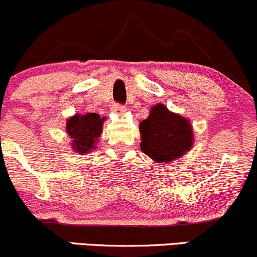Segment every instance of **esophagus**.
<instances>
[{
    "instance_id": "esophagus-1",
    "label": "esophagus",
    "mask_w": 257,
    "mask_h": 257,
    "mask_svg": "<svg viewBox=\"0 0 257 257\" xmlns=\"http://www.w3.org/2000/svg\"><path fill=\"white\" fill-rule=\"evenodd\" d=\"M126 110H127V107L125 105H121V104H114V106H112V111L117 115L125 114Z\"/></svg>"
}]
</instances>
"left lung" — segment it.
I'll use <instances>...</instances> for the list:
<instances>
[{"label":"left lung","mask_w":257,"mask_h":257,"mask_svg":"<svg viewBox=\"0 0 257 257\" xmlns=\"http://www.w3.org/2000/svg\"><path fill=\"white\" fill-rule=\"evenodd\" d=\"M141 150L154 162L176 161L191 150L192 126L186 117L169 111L163 104L152 106L150 116L140 123Z\"/></svg>","instance_id":"obj_1"}]
</instances>
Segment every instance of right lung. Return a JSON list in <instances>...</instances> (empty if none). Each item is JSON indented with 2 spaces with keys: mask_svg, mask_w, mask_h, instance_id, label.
<instances>
[{
  "mask_svg": "<svg viewBox=\"0 0 257 257\" xmlns=\"http://www.w3.org/2000/svg\"><path fill=\"white\" fill-rule=\"evenodd\" d=\"M104 117L96 112L76 114L66 123V131L72 140V148L79 154H87L95 148V143L103 130Z\"/></svg>",
  "mask_w": 257,
  "mask_h": 257,
  "instance_id": "right-lung-1",
  "label": "right lung"
}]
</instances>
